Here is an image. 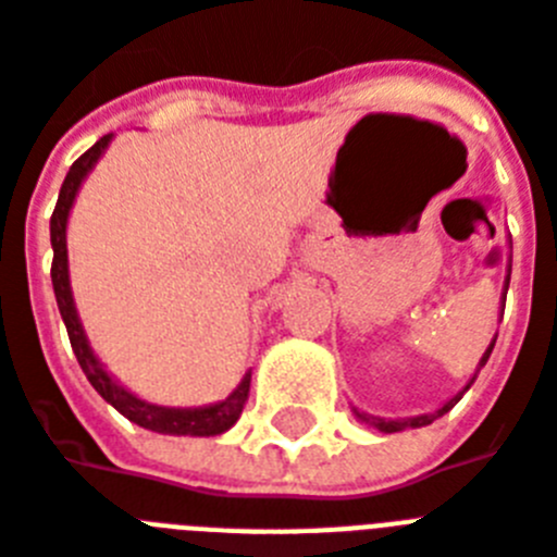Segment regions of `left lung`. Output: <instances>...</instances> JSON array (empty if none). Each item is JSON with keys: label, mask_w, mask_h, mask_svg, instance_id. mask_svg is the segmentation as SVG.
<instances>
[{"label": "left lung", "mask_w": 557, "mask_h": 557, "mask_svg": "<svg viewBox=\"0 0 557 557\" xmlns=\"http://www.w3.org/2000/svg\"><path fill=\"white\" fill-rule=\"evenodd\" d=\"M507 288H509V269H507V280H504V300H507ZM495 336H498V334H495ZM493 345H495V339H493V343H490V348L484 350V357H481L479 368H484V366H487L490 354H493ZM473 382H475V373H473V380L467 382V387L473 385ZM467 387H465V391H467ZM465 391H461V394H456V396H453V399L447 401V405H442V408H438L436 413L413 416V419H380V416L362 413V410H357V408H354V413H357V419H359V422L371 424V428L382 430V433H399V430H405V428H424V424H430V422H433V419H438V416H445L447 410H450L453 405H456V401L461 399V396H465Z\"/></svg>", "instance_id": "1"}]
</instances>
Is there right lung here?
Masks as SVG:
<instances>
[{
  "mask_svg": "<svg viewBox=\"0 0 557 557\" xmlns=\"http://www.w3.org/2000/svg\"><path fill=\"white\" fill-rule=\"evenodd\" d=\"M112 141V133L98 138L82 158H78L73 166H70L67 177H64L62 191H59V200H55L53 218H50V246H53V265H50V277H53V292L55 302H59V314H62L64 325H67L70 345H73V354H76L78 366H82L84 376L90 380V385L96 387L101 399L110 401L112 408L119 410L121 416H127L129 422H135L138 428L156 430V433H170V436H218L223 430H228L232 424L240 419L243 405L249 399V385L251 373L243 376L240 385L232 391L223 401H214L207 408H161V405H149V401L138 399L135 394L124 391L119 382L112 380L110 373L104 371V366L98 362L96 354H92L90 343H87V334L82 329V320H78L76 302H73V292H70V274H67V218L70 209H73V200L78 195V186L90 170L98 163V158L104 156L107 144Z\"/></svg>",
  "mask_w": 557,
  "mask_h": 557,
  "instance_id": "right-lung-1",
  "label": "right lung"
}]
</instances>
